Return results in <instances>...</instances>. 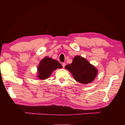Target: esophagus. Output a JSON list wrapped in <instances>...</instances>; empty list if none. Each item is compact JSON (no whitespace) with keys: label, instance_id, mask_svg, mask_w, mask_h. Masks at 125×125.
<instances>
[{"label":"esophagus","instance_id":"34e87169","mask_svg":"<svg viewBox=\"0 0 125 125\" xmlns=\"http://www.w3.org/2000/svg\"><path fill=\"white\" fill-rule=\"evenodd\" d=\"M65 66V63H62V67H63V68H64Z\"/></svg>","mask_w":125,"mask_h":125}]
</instances>
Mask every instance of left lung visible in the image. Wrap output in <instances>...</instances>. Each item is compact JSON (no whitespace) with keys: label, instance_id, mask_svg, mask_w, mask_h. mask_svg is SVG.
I'll use <instances>...</instances> for the list:
<instances>
[{"label":"left lung","instance_id":"obj_1","mask_svg":"<svg viewBox=\"0 0 125 125\" xmlns=\"http://www.w3.org/2000/svg\"><path fill=\"white\" fill-rule=\"evenodd\" d=\"M65 68L72 74L74 78L82 84H88L93 82L98 73L96 68L84 58L75 56L70 64Z\"/></svg>","mask_w":125,"mask_h":125}]
</instances>
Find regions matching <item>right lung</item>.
<instances>
[{"mask_svg":"<svg viewBox=\"0 0 125 125\" xmlns=\"http://www.w3.org/2000/svg\"><path fill=\"white\" fill-rule=\"evenodd\" d=\"M62 67V65L58 61L46 57L41 61L38 67V78L40 79H47L51 74L53 71Z\"/></svg>","mask_w":125,"mask_h":125,"instance_id":"obj_1","label":"right lung"}]
</instances>
